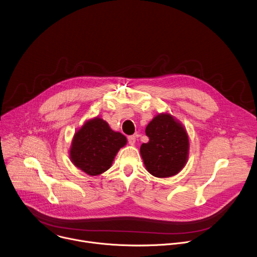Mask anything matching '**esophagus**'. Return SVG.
Listing matches in <instances>:
<instances>
[{"mask_svg": "<svg viewBox=\"0 0 257 257\" xmlns=\"http://www.w3.org/2000/svg\"><path fill=\"white\" fill-rule=\"evenodd\" d=\"M128 142H129L131 145L135 144V142H136V136H134V135L128 136Z\"/></svg>", "mask_w": 257, "mask_h": 257, "instance_id": "1", "label": "esophagus"}]
</instances>
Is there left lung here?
Returning a JSON list of instances; mask_svg holds the SVG:
<instances>
[{
  "mask_svg": "<svg viewBox=\"0 0 257 257\" xmlns=\"http://www.w3.org/2000/svg\"><path fill=\"white\" fill-rule=\"evenodd\" d=\"M150 138L142 143L140 154L153 176L168 178L177 175L187 163L189 138L183 125L168 113L156 116L145 128Z\"/></svg>",
  "mask_w": 257,
  "mask_h": 257,
  "instance_id": "1",
  "label": "left lung"
}]
</instances>
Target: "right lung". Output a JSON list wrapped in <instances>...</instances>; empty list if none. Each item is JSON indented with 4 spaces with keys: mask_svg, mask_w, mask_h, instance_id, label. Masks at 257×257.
Listing matches in <instances>:
<instances>
[{
    "mask_svg": "<svg viewBox=\"0 0 257 257\" xmlns=\"http://www.w3.org/2000/svg\"><path fill=\"white\" fill-rule=\"evenodd\" d=\"M127 138L115 132L102 119L88 120L73 137L70 159L78 169L97 176L111 168L113 161Z\"/></svg>",
    "mask_w": 257,
    "mask_h": 257,
    "instance_id": "obj_1",
    "label": "right lung"
}]
</instances>
